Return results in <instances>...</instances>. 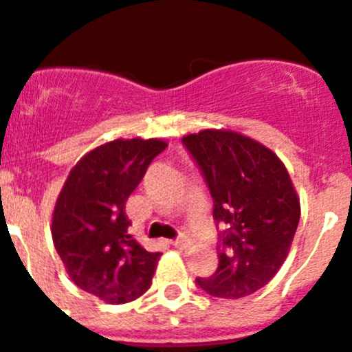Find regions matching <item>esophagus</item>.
<instances>
[{
	"mask_svg": "<svg viewBox=\"0 0 352 352\" xmlns=\"http://www.w3.org/2000/svg\"><path fill=\"white\" fill-rule=\"evenodd\" d=\"M170 243H173L176 248H182V250H186V248H190L192 241H190V238H186L185 234H182L178 239H173Z\"/></svg>",
	"mask_w": 352,
	"mask_h": 352,
	"instance_id": "obj_1",
	"label": "esophagus"
}]
</instances>
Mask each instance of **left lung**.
Listing matches in <instances>:
<instances>
[{
    "label": "left lung",
    "mask_w": 352,
    "mask_h": 352,
    "mask_svg": "<svg viewBox=\"0 0 352 352\" xmlns=\"http://www.w3.org/2000/svg\"><path fill=\"white\" fill-rule=\"evenodd\" d=\"M204 176L219 234V268L195 278L208 294L238 300L268 284L284 264L300 222V199L272 149L231 130L182 139Z\"/></svg>",
    "instance_id": "obj_1"
}]
</instances>
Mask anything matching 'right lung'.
<instances>
[{"instance_id": "obj_1", "label": "right lung", "mask_w": 352, "mask_h": 352, "mask_svg": "<svg viewBox=\"0 0 352 352\" xmlns=\"http://www.w3.org/2000/svg\"><path fill=\"white\" fill-rule=\"evenodd\" d=\"M166 148L164 141L139 138L98 146L77 162L56 201L51 231L68 275L111 305L129 303L151 285L162 254L129 234L125 204Z\"/></svg>"}]
</instances>
